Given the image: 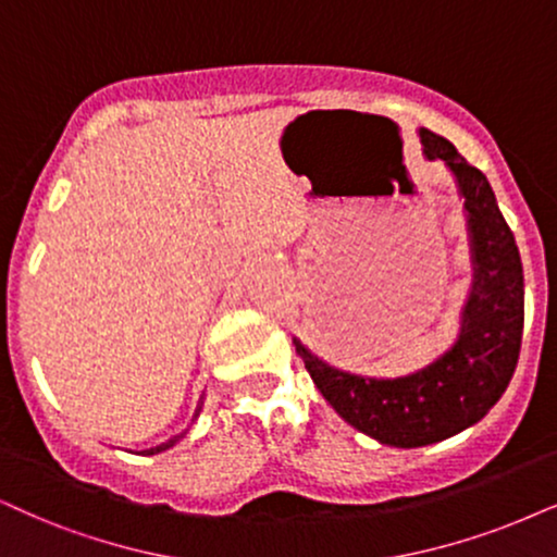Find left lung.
<instances>
[{
	"mask_svg": "<svg viewBox=\"0 0 557 557\" xmlns=\"http://www.w3.org/2000/svg\"><path fill=\"white\" fill-rule=\"evenodd\" d=\"M419 138L424 157L445 161L466 197L473 285L457 342L426 368L391 380L331 368L293 339L315 388L347 424L380 445L406 449L460 434L496 406L517 370L524 329L522 259L494 189L447 138L426 128Z\"/></svg>",
	"mask_w": 557,
	"mask_h": 557,
	"instance_id": "8db88e82",
	"label": "left lung"
}]
</instances>
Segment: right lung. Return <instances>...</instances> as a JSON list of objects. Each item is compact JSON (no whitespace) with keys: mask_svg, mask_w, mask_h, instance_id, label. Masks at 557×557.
<instances>
[{"mask_svg":"<svg viewBox=\"0 0 557 557\" xmlns=\"http://www.w3.org/2000/svg\"><path fill=\"white\" fill-rule=\"evenodd\" d=\"M200 408H202V400H200V404H197V411H195V417H197V413H200ZM174 442H177V436H174V440H169V442H164V445H159V447L144 449V453H140V455H159V453H164V449H169V447H172V445H174Z\"/></svg>","mask_w":557,"mask_h":557,"instance_id":"1","label":"right lung"}]
</instances>
